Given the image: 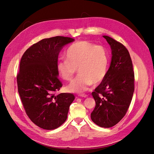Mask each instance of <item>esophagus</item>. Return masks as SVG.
<instances>
[{
    "mask_svg": "<svg viewBox=\"0 0 154 154\" xmlns=\"http://www.w3.org/2000/svg\"><path fill=\"white\" fill-rule=\"evenodd\" d=\"M80 97H87L88 96L86 95V94H80V96H79Z\"/></svg>",
    "mask_w": 154,
    "mask_h": 154,
    "instance_id": "1",
    "label": "esophagus"
}]
</instances>
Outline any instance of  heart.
Segmentation results:
<instances>
[{"mask_svg":"<svg viewBox=\"0 0 154 154\" xmlns=\"http://www.w3.org/2000/svg\"><path fill=\"white\" fill-rule=\"evenodd\" d=\"M67 59H60L57 69L61 78L71 81L78 71L79 75L67 87L71 92H85L93 84L105 78L109 67V57L103 46L90 42L81 41L71 45L66 53Z\"/></svg>","mask_w":154,"mask_h":154,"instance_id":"1","label":"heart"}]
</instances>
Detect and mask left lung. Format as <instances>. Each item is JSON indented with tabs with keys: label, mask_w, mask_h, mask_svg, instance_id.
Wrapping results in <instances>:
<instances>
[{
	"label": "left lung",
	"mask_w": 154,
	"mask_h": 154,
	"mask_svg": "<svg viewBox=\"0 0 154 154\" xmlns=\"http://www.w3.org/2000/svg\"><path fill=\"white\" fill-rule=\"evenodd\" d=\"M112 51L111 62L103 80L92 92L96 106L91 114L93 122L110 128L127 113L134 91L131 58L125 46L109 36H103Z\"/></svg>",
	"instance_id": "8db88e82"
}]
</instances>
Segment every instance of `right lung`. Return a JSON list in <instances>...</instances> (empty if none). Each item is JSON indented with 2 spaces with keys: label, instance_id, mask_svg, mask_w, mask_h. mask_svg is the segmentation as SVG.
Here are the masks:
<instances>
[{
  "label": "right lung",
  "instance_id": "obj_1",
  "mask_svg": "<svg viewBox=\"0 0 154 154\" xmlns=\"http://www.w3.org/2000/svg\"><path fill=\"white\" fill-rule=\"evenodd\" d=\"M74 41L60 36L44 38L27 49L21 58L18 91L27 115L43 129L57 128L66 122L75 98L71 93L54 94L62 87L57 69L58 55Z\"/></svg>",
  "mask_w": 154,
  "mask_h": 154
}]
</instances>
